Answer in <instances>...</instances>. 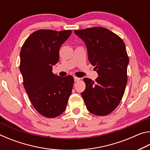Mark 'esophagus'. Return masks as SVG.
Returning <instances> with one entry per match:
<instances>
[{
	"label": "esophagus",
	"mask_w": 150,
	"mask_h": 150,
	"mask_svg": "<svg viewBox=\"0 0 150 150\" xmlns=\"http://www.w3.org/2000/svg\"><path fill=\"white\" fill-rule=\"evenodd\" d=\"M79 80H80V78L77 77H74V81H75V82H77V81H79Z\"/></svg>",
	"instance_id": "esophagus-1"
}]
</instances>
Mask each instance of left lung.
<instances>
[{"instance_id":"left-lung-1","label":"left lung","mask_w":150,"mask_h":150,"mask_svg":"<svg viewBox=\"0 0 150 150\" xmlns=\"http://www.w3.org/2000/svg\"><path fill=\"white\" fill-rule=\"evenodd\" d=\"M85 43L90 63L99 75L94 82L84 78L85 90L81 93L90 112L105 116L117 107L127 84L129 58L120 37L103 27L75 30Z\"/></svg>"}]
</instances>
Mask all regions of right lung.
I'll list each match as a JSON object with an SVG mask.
<instances>
[{"label":"right lung","mask_w":150,"mask_h":150,"mask_svg":"<svg viewBox=\"0 0 150 150\" xmlns=\"http://www.w3.org/2000/svg\"><path fill=\"white\" fill-rule=\"evenodd\" d=\"M71 30H37L28 38L20 51V71L32 105L47 118H55L65 110L74 79L61 77L52 72L59 61L62 45Z\"/></svg>","instance_id":"add662e5"}]
</instances>
